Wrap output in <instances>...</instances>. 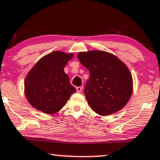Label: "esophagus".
<instances>
[{
  "instance_id": "obj_1",
  "label": "esophagus",
  "mask_w": 160,
  "mask_h": 160,
  "mask_svg": "<svg viewBox=\"0 0 160 160\" xmlns=\"http://www.w3.org/2000/svg\"><path fill=\"white\" fill-rule=\"evenodd\" d=\"M82 89H83V87H82V86L77 87V88H76V90L78 92H82Z\"/></svg>"
}]
</instances>
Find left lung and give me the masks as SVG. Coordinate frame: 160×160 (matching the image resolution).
<instances>
[{
    "instance_id": "1",
    "label": "left lung",
    "mask_w": 160,
    "mask_h": 160,
    "mask_svg": "<svg viewBox=\"0 0 160 160\" xmlns=\"http://www.w3.org/2000/svg\"><path fill=\"white\" fill-rule=\"evenodd\" d=\"M78 58L90 72L84 93L92 110L101 116H108L125 107L133 90L127 66L104 51L80 52Z\"/></svg>"
}]
</instances>
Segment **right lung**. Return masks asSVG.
<instances>
[{"mask_svg": "<svg viewBox=\"0 0 160 160\" xmlns=\"http://www.w3.org/2000/svg\"><path fill=\"white\" fill-rule=\"evenodd\" d=\"M72 53L56 51L42 57L31 69L25 79V95L35 109L47 114L59 111L76 92L64 72Z\"/></svg>", "mask_w": 160, "mask_h": 160, "instance_id": "1", "label": "right lung"}]
</instances>
